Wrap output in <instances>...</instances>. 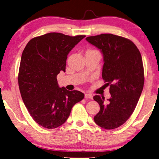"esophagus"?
<instances>
[{"mask_svg": "<svg viewBox=\"0 0 159 159\" xmlns=\"http://www.w3.org/2000/svg\"><path fill=\"white\" fill-rule=\"evenodd\" d=\"M85 98L87 99H90V100H92L93 99V95L90 93H86L85 94Z\"/></svg>", "mask_w": 159, "mask_h": 159, "instance_id": "obj_1", "label": "esophagus"}]
</instances>
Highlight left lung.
Wrapping results in <instances>:
<instances>
[{
	"instance_id": "1",
	"label": "left lung",
	"mask_w": 159,
	"mask_h": 159,
	"mask_svg": "<svg viewBox=\"0 0 159 159\" xmlns=\"http://www.w3.org/2000/svg\"><path fill=\"white\" fill-rule=\"evenodd\" d=\"M104 56L102 79L109 86L110 99L95 95L100 110L94 121L104 129L123 125L132 115L144 86V68L139 50L131 40L112 34L88 37Z\"/></svg>"
}]
</instances>
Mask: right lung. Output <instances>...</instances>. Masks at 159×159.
Here are the masks:
<instances>
[{"instance_id":"1","label":"right lung","mask_w":159,"mask_h":159,"mask_svg":"<svg viewBox=\"0 0 159 159\" xmlns=\"http://www.w3.org/2000/svg\"><path fill=\"white\" fill-rule=\"evenodd\" d=\"M85 37L50 32L32 38L23 50L18 75L20 93L30 115L41 127L61 126L72 107L84 98L80 91L59 88L57 75L66 71L68 54Z\"/></svg>"}]
</instances>
